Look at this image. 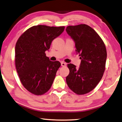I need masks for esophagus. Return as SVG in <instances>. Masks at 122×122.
<instances>
[{"mask_svg":"<svg viewBox=\"0 0 122 122\" xmlns=\"http://www.w3.org/2000/svg\"><path fill=\"white\" fill-rule=\"evenodd\" d=\"M66 63H64V62H63V61H62V62L61 63V66H63V67H64V66H66Z\"/></svg>","mask_w":122,"mask_h":122,"instance_id":"1","label":"esophagus"}]
</instances>
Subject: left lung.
Masks as SVG:
<instances>
[{"label":"left lung","instance_id":"obj_1","mask_svg":"<svg viewBox=\"0 0 122 122\" xmlns=\"http://www.w3.org/2000/svg\"><path fill=\"white\" fill-rule=\"evenodd\" d=\"M66 31L75 42L76 53L81 60L78 69L68 64L70 73L66 81L73 92L85 94L94 89L103 76L107 59L105 44L97 32L87 25H69Z\"/></svg>","mask_w":122,"mask_h":122}]
</instances>
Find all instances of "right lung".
<instances>
[{
	"label": "right lung",
	"mask_w": 122,
	"mask_h": 122,
	"mask_svg": "<svg viewBox=\"0 0 122 122\" xmlns=\"http://www.w3.org/2000/svg\"><path fill=\"white\" fill-rule=\"evenodd\" d=\"M65 27L34 25L25 31L16 42L15 64L20 81L29 92L41 95L51 88L61 64L52 61L45 52Z\"/></svg>",
	"instance_id": "right-lung-1"
}]
</instances>
